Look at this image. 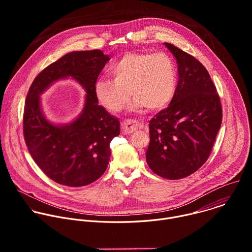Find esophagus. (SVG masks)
Returning <instances> with one entry per match:
<instances>
[{
  "mask_svg": "<svg viewBox=\"0 0 252 252\" xmlns=\"http://www.w3.org/2000/svg\"><path fill=\"white\" fill-rule=\"evenodd\" d=\"M139 126H140V124L135 120H126L125 122L122 123V129H123V132L126 134L132 133L133 131L138 129Z\"/></svg>",
  "mask_w": 252,
  "mask_h": 252,
  "instance_id": "obj_1",
  "label": "esophagus"
}]
</instances>
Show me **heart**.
Masks as SVG:
<instances>
[{
    "instance_id": "b5f03b06",
    "label": "heart",
    "mask_w": 252,
    "mask_h": 252,
    "mask_svg": "<svg viewBox=\"0 0 252 252\" xmlns=\"http://www.w3.org/2000/svg\"><path fill=\"white\" fill-rule=\"evenodd\" d=\"M113 80L98 79L94 94L101 105L112 113L121 112L130 93L132 110L147 106L156 111L166 106L176 91L177 73L173 60L165 53H126L111 66Z\"/></svg>"
}]
</instances>
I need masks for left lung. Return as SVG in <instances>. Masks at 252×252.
Returning a JSON list of instances; mask_svg holds the SVG:
<instances>
[{
    "instance_id": "obj_1",
    "label": "left lung",
    "mask_w": 252,
    "mask_h": 252,
    "mask_svg": "<svg viewBox=\"0 0 252 252\" xmlns=\"http://www.w3.org/2000/svg\"><path fill=\"white\" fill-rule=\"evenodd\" d=\"M164 45L176 59L178 83L168 106L150 121L146 158L156 174L181 179L209 158L221 126L222 107L203 64L175 46Z\"/></svg>"
}]
</instances>
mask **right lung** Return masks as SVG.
<instances>
[{"label":"right lung","mask_w":252,"mask_h":252,"mask_svg":"<svg viewBox=\"0 0 252 252\" xmlns=\"http://www.w3.org/2000/svg\"><path fill=\"white\" fill-rule=\"evenodd\" d=\"M110 61L100 50L71 52L35 77L28 92L23 132L28 151L52 181L65 187L88 186L98 179L110 161V143L121 132L120 121L98 105L94 85ZM74 77L87 93L83 113L64 126L51 124L42 114L39 95L54 81Z\"/></svg>","instance_id":"obj_1"}]
</instances>
